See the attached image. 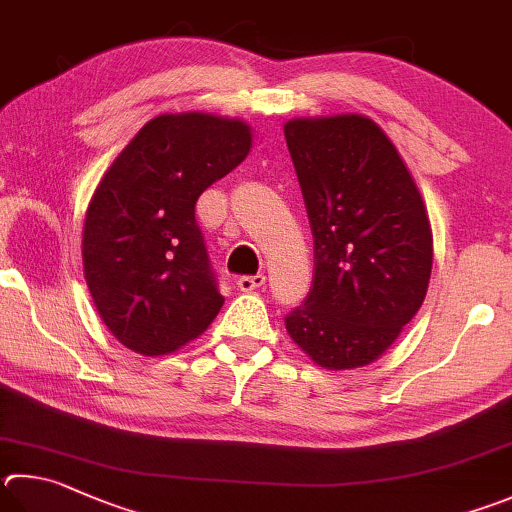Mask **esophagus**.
Masks as SVG:
<instances>
[{
  "label": "esophagus",
  "mask_w": 512,
  "mask_h": 512,
  "mask_svg": "<svg viewBox=\"0 0 512 512\" xmlns=\"http://www.w3.org/2000/svg\"><path fill=\"white\" fill-rule=\"evenodd\" d=\"M266 284V275L264 273H257V275H244L239 277L237 280V286L241 288V291L248 293V291H255V288L264 286Z\"/></svg>",
  "instance_id": "esophagus-1"
}]
</instances>
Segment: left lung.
Here are the masks:
<instances>
[{
  "label": "left lung",
  "mask_w": 512,
  "mask_h": 512,
  "mask_svg": "<svg viewBox=\"0 0 512 512\" xmlns=\"http://www.w3.org/2000/svg\"><path fill=\"white\" fill-rule=\"evenodd\" d=\"M284 136L313 232V284L286 331L315 365L365 367L425 300L434 257L425 201L367 116L293 118Z\"/></svg>",
  "instance_id": "8db88e82"
}]
</instances>
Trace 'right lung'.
<instances>
[{
    "label": "right lung",
    "instance_id": "1",
    "mask_svg": "<svg viewBox=\"0 0 512 512\" xmlns=\"http://www.w3.org/2000/svg\"><path fill=\"white\" fill-rule=\"evenodd\" d=\"M250 147L253 129L239 118L161 114L102 174L82 228V266L98 315L120 345L167 356L217 318L224 295L194 206Z\"/></svg>",
    "mask_w": 512,
    "mask_h": 512
}]
</instances>
